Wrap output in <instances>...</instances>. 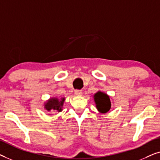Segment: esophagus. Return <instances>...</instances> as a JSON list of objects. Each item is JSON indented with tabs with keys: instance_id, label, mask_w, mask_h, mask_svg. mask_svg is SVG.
Instances as JSON below:
<instances>
[{
	"instance_id": "34e87169",
	"label": "esophagus",
	"mask_w": 160,
	"mask_h": 160,
	"mask_svg": "<svg viewBox=\"0 0 160 160\" xmlns=\"http://www.w3.org/2000/svg\"><path fill=\"white\" fill-rule=\"evenodd\" d=\"M75 95L77 96H82V92L80 90H75Z\"/></svg>"
}]
</instances>
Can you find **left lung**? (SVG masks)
Masks as SVG:
<instances>
[{
    "label": "left lung",
    "instance_id": "1",
    "mask_svg": "<svg viewBox=\"0 0 160 160\" xmlns=\"http://www.w3.org/2000/svg\"><path fill=\"white\" fill-rule=\"evenodd\" d=\"M94 101L95 102L98 111L102 113H106L111 109V102L110 97L103 92L98 91L93 95Z\"/></svg>",
    "mask_w": 160,
    "mask_h": 160
}]
</instances>
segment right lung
<instances>
[{
	"mask_svg": "<svg viewBox=\"0 0 160 160\" xmlns=\"http://www.w3.org/2000/svg\"><path fill=\"white\" fill-rule=\"evenodd\" d=\"M65 101V98H61L59 99L57 97H52L43 104V108L47 111H58L61 112L62 111V108L64 102Z\"/></svg>",
	"mask_w": 160,
	"mask_h": 160,
	"instance_id": "1",
	"label": "right lung"
}]
</instances>
